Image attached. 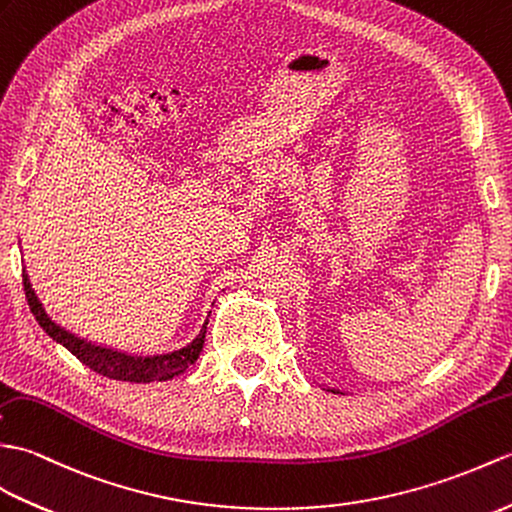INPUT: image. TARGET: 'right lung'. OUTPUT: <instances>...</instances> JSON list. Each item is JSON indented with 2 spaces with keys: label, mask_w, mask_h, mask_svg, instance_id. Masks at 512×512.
Masks as SVG:
<instances>
[{
  "label": "right lung",
  "mask_w": 512,
  "mask_h": 512,
  "mask_svg": "<svg viewBox=\"0 0 512 512\" xmlns=\"http://www.w3.org/2000/svg\"><path fill=\"white\" fill-rule=\"evenodd\" d=\"M24 278V291H26V300L30 311L34 315V320L39 322L43 328L56 342L63 344L72 355L83 361L87 368H92L94 372L102 374V377L116 379V381H129V383H151V381H168L175 379L179 374H184L192 363L197 361L199 352L203 348V339H206V326L208 320L203 322L199 335L192 339V342L184 348L166 352V355H153V357H131L124 355V352L111 350V348H102L85 342L81 337H74L72 333H67L65 328L56 326L48 315H45L41 302L34 295L26 271L21 274Z\"/></svg>",
  "instance_id": "1"
}]
</instances>
